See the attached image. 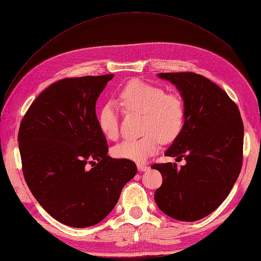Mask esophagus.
Segmentation results:
<instances>
[{"instance_id": "34e87169", "label": "esophagus", "mask_w": 261, "mask_h": 261, "mask_svg": "<svg viewBox=\"0 0 261 261\" xmlns=\"http://www.w3.org/2000/svg\"><path fill=\"white\" fill-rule=\"evenodd\" d=\"M137 169H138V171L145 172V171H147V170L149 169V167H148L147 164H145V163H140V162H138V163H137Z\"/></svg>"}]
</instances>
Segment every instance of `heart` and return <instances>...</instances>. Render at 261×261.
Listing matches in <instances>:
<instances>
[{
	"label": "heart",
	"mask_w": 261,
	"mask_h": 261,
	"mask_svg": "<svg viewBox=\"0 0 261 261\" xmlns=\"http://www.w3.org/2000/svg\"><path fill=\"white\" fill-rule=\"evenodd\" d=\"M118 105L126 111L143 114L141 133L138 139H126L114 146L112 154L116 159L144 162L154 154L159 144L174 140L184 125V106L178 97L167 94L160 87L134 80L120 89L116 96ZM98 125L108 139L118 135L117 109L112 103L101 108Z\"/></svg>",
	"instance_id": "b5f03b06"
}]
</instances>
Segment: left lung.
<instances>
[{
  "instance_id": "left-lung-1",
  "label": "left lung",
  "mask_w": 261,
  "mask_h": 261,
  "mask_svg": "<svg viewBox=\"0 0 261 261\" xmlns=\"http://www.w3.org/2000/svg\"><path fill=\"white\" fill-rule=\"evenodd\" d=\"M184 102V125L165 151L186 164H153L163 177L154 200L165 215L186 222L215 211L230 194L242 169L244 125L227 93L195 73H160Z\"/></svg>"
}]
</instances>
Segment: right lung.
Listing matches in <instances>:
<instances>
[{
	"mask_svg": "<svg viewBox=\"0 0 261 261\" xmlns=\"http://www.w3.org/2000/svg\"><path fill=\"white\" fill-rule=\"evenodd\" d=\"M113 74L65 78L33 102L18 132L26 183L41 207L72 227L99 223L136 175L130 160L108 155L96 103Z\"/></svg>",
	"mask_w": 261,
	"mask_h": 261,
	"instance_id": "right-lung-1",
	"label": "right lung"
}]
</instances>
